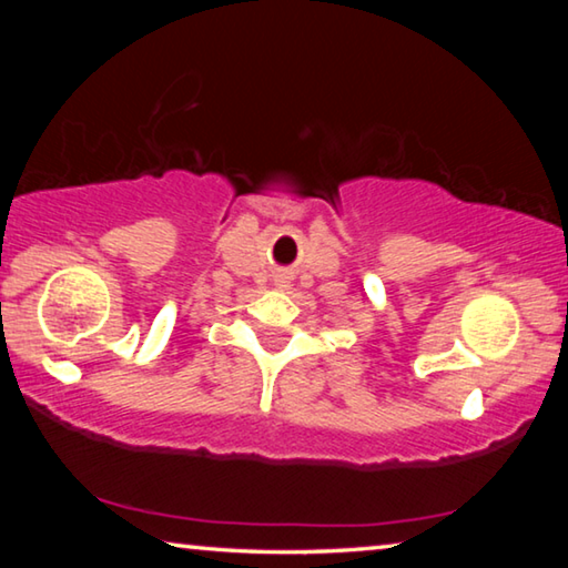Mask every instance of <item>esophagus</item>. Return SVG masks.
<instances>
[{
  "instance_id": "34e87169",
  "label": "esophagus",
  "mask_w": 568,
  "mask_h": 568,
  "mask_svg": "<svg viewBox=\"0 0 568 568\" xmlns=\"http://www.w3.org/2000/svg\"><path fill=\"white\" fill-rule=\"evenodd\" d=\"M277 285H283L285 283V275H277V281H275Z\"/></svg>"
}]
</instances>
